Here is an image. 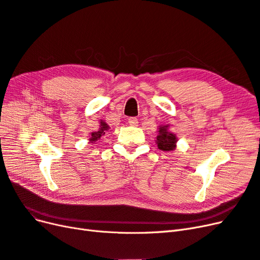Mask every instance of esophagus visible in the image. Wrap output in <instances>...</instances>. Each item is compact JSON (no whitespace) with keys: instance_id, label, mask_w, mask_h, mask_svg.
I'll use <instances>...</instances> for the list:
<instances>
[{"instance_id":"esophagus-1","label":"esophagus","mask_w":260,"mask_h":260,"mask_svg":"<svg viewBox=\"0 0 260 260\" xmlns=\"http://www.w3.org/2000/svg\"><path fill=\"white\" fill-rule=\"evenodd\" d=\"M128 122H129L130 125H133V127H137L138 123H139L138 118H136V117H130L128 119Z\"/></svg>"}]
</instances>
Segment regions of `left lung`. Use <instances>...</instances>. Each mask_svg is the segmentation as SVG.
Segmentation results:
<instances>
[{
    "label": "left lung",
    "instance_id": "1",
    "mask_svg": "<svg viewBox=\"0 0 260 260\" xmlns=\"http://www.w3.org/2000/svg\"><path fill=\"white\" fill-rule=\"evenodd\" d=\"M169 125H159L158 128V136L156 138V144L159 149L165 152L174 151L176 148V143L178 141V138L176 137L175 133H172L168 129Z\"/></svg>",
    "mask_w": 260,
    "mask_h": 260
}]
</instances>
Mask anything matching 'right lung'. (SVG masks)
Masks as SVG:
<instances>
[{
	"label": "right lung",
	"mask_w": 260,
	"mask_h": 260,
	"mask_svg": "<svg viewBox=\"0 0 260 260\" xmlns=\"http://www.w3.org/2000/svg\"><path fill=\"white\" fill-rule=\"evenodd\" d=\"M108 129H109V125L105 121L101 120V122H100V129L98 131H95V132H92L91 133L89 141H90L91 143L95 142V141H98L102 136L105 135V132L108 131Z\"/></svg>",
	"instance_id": "obj_1"
}]
</instances>
